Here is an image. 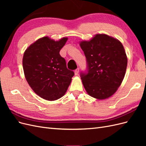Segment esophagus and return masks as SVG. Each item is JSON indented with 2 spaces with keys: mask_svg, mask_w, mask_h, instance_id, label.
I'll list each match as a JSON object with an SVG mask.
<instances>
[{
  "mask_svg": "<svg viewBox=\"0 0 146 146\" xmlns=\"http://www.w3.org/2000/svg\"><path fill=\"white\" fill-rule=\"evenodd\" d=\"M74 72H75V75H76V76H77V75H78V72H79V68H77V69H76V70H75Z\"/></svg>",
  "mask_w": 146,
  "mask_h": 146,
  "instance_id": "1",
  "label": "esophagus"
}]
</instances>
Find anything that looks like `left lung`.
Returning <instances> with one entry per match:
<instances>
[{
  "instance_id": "left-lung-1",
  "label": "left lung",
  "mask_w": 146,
  "mask_h": 146,
  "mask_svg": "<svg viewBox=\"0 0 146 146\" xmlns=\"http://www.w3.org/2000/svg\"><path fill=\"white\" fill-rule=\"evenodd\" d=\"M86 59V69L80 72L88 94L102 100L115 92L125 76L127 58L122 43L105 34L80 44Z\"/></svg>"
}]
</instances>
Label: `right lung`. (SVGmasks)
<instances>
[{
    "label": "right lung",
    "instance_id": "right-lung-1",
    "mask_svg": "<svg viewBox=\"0 0 146 146\" xmlns=\"http://www.w3.org/2000/svg\"><path fill=\"white\" fill-rule=\"evenodd\" d=\"M67 41L68 38L55 41L43 37L24 52L23 65L26 80L35 93L44 99L55 100L63 97L74 76L60 55Z\"/></svg>",
    "mask_w": 146,
    "mask_h": 146
}]
</instances>
